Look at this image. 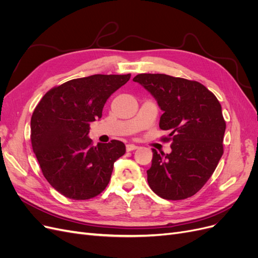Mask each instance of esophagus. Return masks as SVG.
I'll list each match as a JSON object with an SVG mask.
<instances>
[{
    "mask_svg": "<svg viewBox=\"0 0 258 258\" xmlns=\"http://www.w3.org/2000/svg\"><path fill=\"white\" fill-rule=\"evenodd\" d=\"M137 148H138V146H137V145H135V144H131V143H129V144H127V145H126V151H127V152L135 151V150H137Z\"/></svg>",
    "mask_w": 258,
    "mask_h": 258,
    "instance_id": "1",
    "label": "esophagus"
}]
</instances>
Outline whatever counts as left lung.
<instances>
[{"label":"left lung","mask_w":258,"mask_h":258,"mask_svg":"<svg viewBox=\"0 0 258 258\" xmlns=\"http://www.w3.org/2000/svg\"><path fill=\"white\" fill-rule=\"evenodd\" d=\"M139 83L157 101L163 114L159 128L169 130L171 153L153 150L147 182L168 200L194 196L213 174L223 155L226 129L222 106L204 85L166 74H139Z\"/></svg>","instance_id":"1"}]
</instances>
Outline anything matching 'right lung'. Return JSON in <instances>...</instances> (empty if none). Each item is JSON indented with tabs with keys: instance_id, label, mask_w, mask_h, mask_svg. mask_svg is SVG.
Here are the masks:
<instances>
[{
	"instance_id": "1",
	"label": "right lung",
	"mask_w": 258,
	"mask_h": 258,
	"mask_svg": "<svg viewBox=\"0 0 258 258\" xmlns=\"http://www.w3.org/2000/svg\"><path fill=\"white\" fill-rule=\"evenodd\" d=\"M130 80L126 75L95 74L71 80L45 93L31 118V142L48 183L74 200L104 190L114 162L126 146L113 140L92 145L90 122L102 117L106 100Z\"/></svg>"
}]
</instances>
